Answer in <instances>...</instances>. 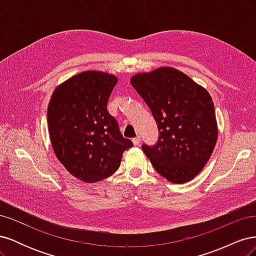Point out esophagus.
<instances>
[{"label":"esophagus","mask_w":256,"mask_h":256,"mask_svg":"<svg viewBox=\"0 0 256 256\" xmlns=\"http://www.w3.org/2000/svg\"><path fill=\"white\" fill-rule=\"evenodd\" d=\"M140 141H141L140 136H136V138H132V143H134V146H138V145H140Z\"/></svg>","instance_id":"1"}]
</instances>
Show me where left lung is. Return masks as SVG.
<instances>
[{"label": "left lung", "instance_id": "1", "mask_svg": "<svg viewBox=\"0 0 256 256\" xmlns=\"http://www.w3.org/2000/svg\"><path fill=\"white\" fill-rule=\"evenodd\" d=\"M158 124L154 146L142 145L154 170L173 184H184L202 171L218 138L212 96L173 67H159L131 76Z\"/></svg>", "mask_w": 256, "mask_h": 256}]
</instances>
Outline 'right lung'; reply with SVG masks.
I'll list each match as a JSON object with an SVG mask.
<instances>
[{
	"mask_svg": "<svg viewBox=\"0 0 256 256\" xmlns=\"http://www.w3.org/2000/svg\"><path fill=\"white\" fill-rule=\"evenodd\" d=\"M118 78L102 72H80L54 90L48 130L54 154L84 182H97L118 171L122 152L132 146L120 131L106 104Z\"/></svg>",
	"mask_w": 256,
	"mask_h": 256,
	"instance_id": "right-lung-1",
	"label": "right lung"
}]
</instances>
